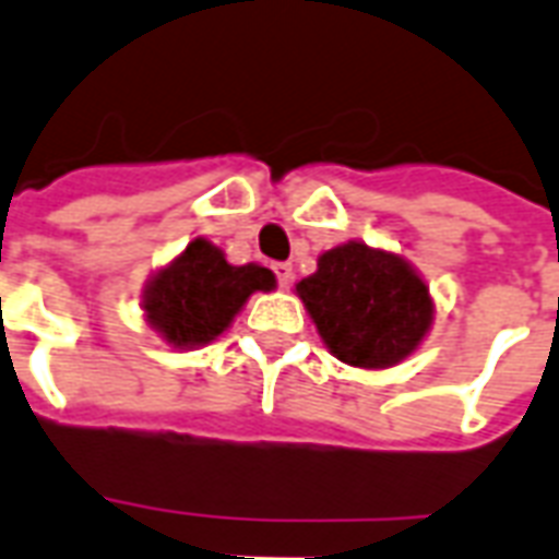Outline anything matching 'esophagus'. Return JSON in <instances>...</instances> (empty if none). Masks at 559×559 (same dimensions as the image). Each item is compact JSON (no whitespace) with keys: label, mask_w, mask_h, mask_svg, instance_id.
<instances>
[{"label":"esophagus","mask_w":559,"mask_h":559,"mask_svg":"<svg viewBox=\"0 0 559 559\" xmlns=\"http://www.w3.org/2000/svg\"><path fill=\"white\" fill-rule=\"evenodd\" d=\"M272 272H275V278H278L281 287H287L293 278V263H272Z\"/></svg>","instance_id":"obj_1"}]
</instances>
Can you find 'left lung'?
Listing matches in <instances>:
<instances>
[{
	"label": "left lung",
	"mask_w": 559,
	"mask_h": 559,
	"mask_svg": "<svg viewBox=\"0 0 559 559\" xmlns=\"http://www.w3.org/2000/svg\"><path fill=\"white\" fill-rule=\"evenodd\" d=\"M296 293L329 350L359 368L401 362L431 326L433 308L419 275L401 257L362 242L326 251Z\"/></svg>",
	"instance_id": "obj_1"
}]
</instances>
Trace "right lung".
I'll list each match as a JSON object with an SVG mask.
<instances>
[{
  "mask_svg": "<svg viewBox=\"0 0 559 559\" xmlns=\"http://www.w3.org/2000/svg\"><path fill=\"white\" fill-rule=\"evenodd\" d=\"M275 275L263 266H230L206 239L188 242L185 254L160 269L146 287V317L176 347L218 338L254 290H272Z\"/></svg>",
  "mask_w": 559,
  "mask_h": 559,
  "instance_id": "add662e5",
  "label": "right lung"
}]
</instances>
